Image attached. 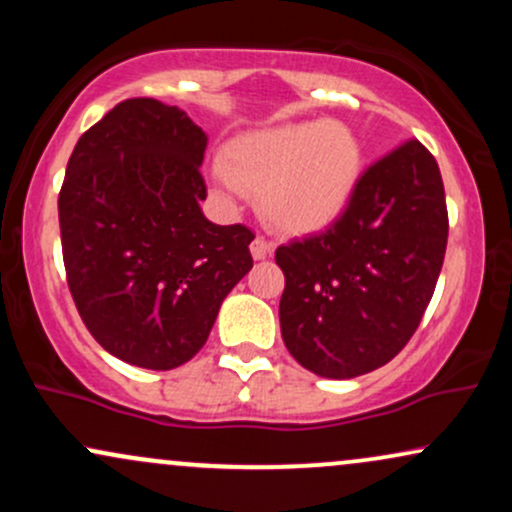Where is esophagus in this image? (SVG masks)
<instances>
[{"instance_id":"esophagus-1","label":"esophagus","mask_w":512,"mask_h":512,"mask_svg":"<svg viewBox=\"0 0 512 512\" xmlns=\"http://www.w3.org/2000/svg\"><path fill=\"white\" fill-rule=\"evenodd\" d=\"M250 252H252V257H255V260H267V257L274 252V243H269L267 238L257 236L250 243Z\"/></svg>"}]
</instances>
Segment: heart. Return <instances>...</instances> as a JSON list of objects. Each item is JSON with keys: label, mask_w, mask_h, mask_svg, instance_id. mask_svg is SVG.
<instances>
[{"label": "heart", "mask_w": 512, "mask_h": 512, "mask_svg": "<svg viewBox=\"0 0 512 512\" xmlns=\"http://www.w3.org/2000/svg\"><path fill=\"white\" fill-rule=\"evenodd\" d=\"M221 173L238 192L257 197L262 219L276 231L310 236L349 207L361 178V144L334 120L281 125L233 142Z\"/></svg>", "instance_id": "heart-1"}]
</instances>
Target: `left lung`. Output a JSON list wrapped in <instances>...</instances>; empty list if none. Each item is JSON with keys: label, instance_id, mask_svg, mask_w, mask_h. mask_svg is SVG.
Here are the masks:
<instances>
[{"label": "left lung", "instance_id": "obj_1", "mask_svg": "<svg viewBox=\"0 0 512 512\" xmlns=\"http://www.w3.org/2000/svg\"><path fill=\"white\" fill-rule=\"evenodd\" d=\"M448 207L436 158L409 139L358 178L327 231L276 248L286 349L315 375L385 366L419 327L443 267Z\"/></svg>", "mask_w": 512, "mask_h": 512}]
</instances>
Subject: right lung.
Instances as JSON below:
<instances>
[{
  "label": "right lung",
  "mask_w": 512,
  "mask_h": 512,
  "mask_svg": "<svg viewBox=\"0 0 512 512\" xmlns=\"http://www.w3.org/2000/svg\"><path fill=\"white\" fill-rule=\"evenodd\" d=\"M204 149L185 110L129 98L69 156L57 202L69 291L93 339L132 366L190 361L252 269L255 233L216 226L199 207Z\"/></svg>",
  "instance_id": "obj_1"
}]
</instances>
